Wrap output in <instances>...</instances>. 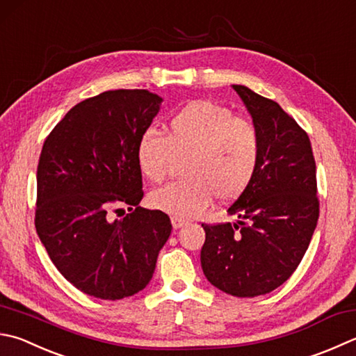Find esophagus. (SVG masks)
Segmentation results:
<instances>
[{"label":"esophagus","instance_id":"obj_1","mask_svg":"<svg viewBox=\"0 0 356 356\" xmlns=\"http://www.w3.org/2000/svg\"><path fill=\"white\" fill-rule=\"evenodd\" d=\"M187 221L184 218H179V217H172V226L175 227V229H179V227H183Z\"/></svg>","mask_w":356,"mask_h":356}]
</instances>
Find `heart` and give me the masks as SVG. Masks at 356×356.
I'll list each match as a JSON object with an SVG mask.
<instances>
[{
  "label": "heart",
  "instance_id": "heart-1",
  "mask_svg": "<svg viewBox=\"0 0 356 356\" xmlns=\"http://www.w3.org/2000/svg\"><path fill=\"white\" fill-rule=\"evenodd\" d=\"M260 158L257 130L223 105L195 100L167 125V138L149 130L139 138L136 159L152 183H163L184 163V179L149 195L152 207L189 218L204 211L217 195L236 200L256 175Z\"/></svg>",
  "mask_w": 356,
  "mask_h": 356
}]
</instances>
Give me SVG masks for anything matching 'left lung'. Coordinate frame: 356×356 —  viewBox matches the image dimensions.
<instances>
[{"label": "left lung", "instance_id": "1", "mask_svg": "<svg viewBox=\"0 0 356 356\" xmlns=\"http://www.w3.org/2000/svg\"><path fill=\"white\" fill-rule=\"evenodd\" d=\"M252 118L260 158L251 184L227 209L234 225H203L201 268L218 290L237 298L271 293L302 260L319 217L310 139L277 102L232 85Z\"/></svg>", "mask_w": 356, "mask_h": 356}]
</instances>
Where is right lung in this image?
<instances>
[{
	"mask_svg": "<svg viewBox=\"0 0 356 356\" xmlns=\"http://www.w3.org/2000/svg\"><path fill=\"white\" fill-rule=\"evenodd\" d=\"M161 104L147 90L100 92L72 106L43 144L37 234L62 276L90 296L116 300L144 290L172 232L167 213L138 206L136 147ZM119 204L129 213L113 220L108 211Z\"/></svg>",
	"mask_w": 356,
	"mask_h": 356,
	"instance_id": "right-lung-1",
	"label": "right lung"
}]
</instances>
